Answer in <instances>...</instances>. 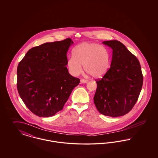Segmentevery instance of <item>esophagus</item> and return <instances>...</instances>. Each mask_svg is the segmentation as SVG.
<instances>
[{"label":"esophagus","instance_id":"obj_1","mask_svg":"<svg viewBox=\"0 0 158 158\" xmlns=\"http://www.w3.org/2000/svg\"><path fill=\"white\" fill-rule=\"evenodd\" d=\"M88 82V81H87V80L83 79H81V83H86Z\"/></svg>","mask_w":158,"mask_h":158}]
</instances>
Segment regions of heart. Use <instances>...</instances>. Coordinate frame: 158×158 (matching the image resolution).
<instances>
[{"mask_svg":"<svg viewBox=\"0 0 158 158\" xmlns=\"http://www.w3.org/2000/svg\"><path fill=\"white\" fill-rule=\"evenodd\" d=\"M69 57L67 67L73 76L81 75L85 70L95 79L101 78L108 72L111 64V56L105 47L95 43L85 42L77 45Z\"/></svg>","mask_w":158,"mask_h":158,"instance_id":"1","label":"heart"}]
</instances>
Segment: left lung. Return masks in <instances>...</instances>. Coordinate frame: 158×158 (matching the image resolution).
I'll return each instance as SVG.
<instances>
[{
	"label": "left lung",
	"instance_id": "1",
	"mask_svg": "<svg viewBox=\"0 0 158 158\" xmlns=\"http://www.w3.org/2000/svg\"><path fill=\"white\" fill-rule=\"evenodd\" d=\"M112 49L108 72L96 82L94 104L101 114L117 117L127 114L135 105L143 85L139 61L119 41L102 42Z\"/></svg>",
	"mask_w": 158,
	"mask_h": 158
}]
</instances>
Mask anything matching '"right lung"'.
Masks as SVG:
<instances>
[{
	"mask_svg": "<svg viewBox=\"0 0 158 158\" xmlns=\"http://www.w3.org/2000/svg\"><path fill=\"white\" fill-rule=\"evenodd\" d=\"M70 38L33 47L17 68V88L31 111L38 117L61 111L80 80L68 72L67 53Z\"/></svg>",
	"mask_w": 158,
	"mask_h": 158,
	"instance_id": "add662e5",
	"label": "right lung"
}]
</instances>
